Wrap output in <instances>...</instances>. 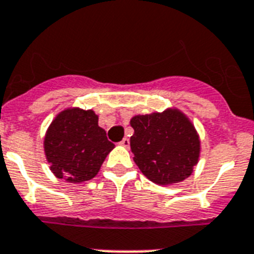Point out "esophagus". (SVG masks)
I'll return each instance as SVG.
<instances>
[{"instance_id":"1","label":"esophagus","mask_w":254,"mask_h":254,"mask_svg":"<svg viewBox=\"0 0 254 254\" xmlns=\"http://www.w3.org/2000/svg\"><path fill=\"white\" fill-rule=\"evenodd\" d=\"M120 146L125 147V148H129V146H130V142H129V139H127V138H124V139L120 142Z\"/></svg>"}]
</instances>
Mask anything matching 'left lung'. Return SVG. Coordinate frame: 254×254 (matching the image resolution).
<instances>
[{"label": "left lung", "mask_w": 254, "mask_h": 254, "mask_svg": "<svg viewBox=\"0 0 254 254\" xmlns=\"http://www.w3.org/2000/svg\"><path fill=\"white\" fill-rule=\"evenodd\" d=\"M130 125L133 160L148 180L168 186L192 174L199 163L201 140L192 121L180 108L135 115Z\"/></svg>", "instance_id": "left-lung-1"}]
</instances>
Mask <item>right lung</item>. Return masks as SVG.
Returning a JSON list of instances; mask_svg holds the SVG:
<instances>
[{
    "instance_id": "right-lung-1",
    "label": "right lung",
    "mask_w": 254,
    "mask_h": 254,
    "mask_svg": "<svg viewBox=\"0 0 254 254\" xmlns=\"http://www.w3.org/2000/svg\"><path fill=\"white\" fill-rule=\"evenodd\" d=\"M115 144L98 125L93 110L68 107L49 125L44 137L45 157L51 173L69 183L93 180Z\"/></svg>"
}]
</instances>
